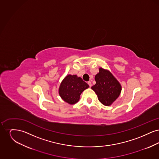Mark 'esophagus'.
Masks as SVG:
<instances>
[{
    "label": "esophagus",
    "instance_id": "34e87169",
    "mask_svg": "<svg viewBox=\"0 0 159 159\" xmlns=\"http://www.w3.org/2000/svg\"><path fill=\"white\" fill-rule=\"evenodd\" d=\"M88 84H89V87L91 88V86H92V83H91V82L90 81H89V82H88Z\"/></svg>",
    "mask_w": 159,
    "mask_h": 159
}]
</instances>
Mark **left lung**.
Segmentation results:
<instances>
[{
    "label": "left lung",
    "instance_id": "1",
    "mask_svg": "<svg viewBox=\"0 0 159 159\" xmlns=\"http://www.w3.org/2000/svg\"><path fill=\"white\" fill-rule=\"evenodd\" d=\"M95 80L96 84L92 86V89L95 92L102 104L110 106L120 95L121 85L110 72L102 68L99 69Z\"/></svg>",
    "mask_w": 159,
    "mask_h": 159
}]
</instances>
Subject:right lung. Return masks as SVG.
<instances>
[{
  "label": "right lung",
  "mask_w": 159,
  "mask_h": 159,
  "mask_svg": "<svg viewBox=\"0 0 159 159\" xmlns=\"http://www.w3.org/2000/svg\"><path fill=\"white\" fill-rule=\"evenodd\" d=\"M88 88L89 85L82 78L69 75L61 84L59 94L64 101L70 104H75L79 101L82 92Z\"/></svg>",
  "instance_id": "obj_1"
}]
</instances>
